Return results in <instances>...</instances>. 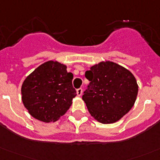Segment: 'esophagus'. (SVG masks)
I'll list each match as a JSON object with an SVG mask.
<instances>
[{
	"instance_id": "1",
	"label": "esophagus",
	"mask_w": 160,
	"mask_h": 160,
	"mask_svg": "<svg viewBox=\"0 0 160 160\" xmlns=\"http://www.w3.org/2000/svg\"><path fill=\"white\" fill-rule=\"evenodd\" d=\"M82 92H83V90H82V88H79V89H77L78 96H81L82 94Z\"/></svg>"
}]
</instances>
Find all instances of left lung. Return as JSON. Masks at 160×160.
I'll list each match as a JSON object with an SVG mask.
<instances>
[{
  "label": "left lung",
  "instance_id": "1",
  "mask_svg": "<svg viewBox=\"0 0 160 160\" xmlns=\"http://www.w3.org/2000/svg\"><path fill=\"white\" fill-rule=\"evenodd\" d=\"M85 76L90 82L82 100L96 120L103 124L115 122L132 108L138 86L130 71L113 62H100Z\"/></svg>",
  "mask_w": 160,
  "mask_h": 160
}]
</instances>
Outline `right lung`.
Wrapping results in <instances>:
<instances>
[{"label":"right lung","mask_w":160,"mask_h":160,"mask_svg":"<svg viewBox=\"0 0 160 160\" xmlns=\"http://www.w3.org/2000/svg\"><path fill=\"white\" fill-rule=\"evenodd\" d=\"M73 74L56 61L40 65L22 85V100L29 113L40 121L50 122L64 115L77 94L72 86Z\"/></svg>","instance_id":"obj_1"}]
</instances>
